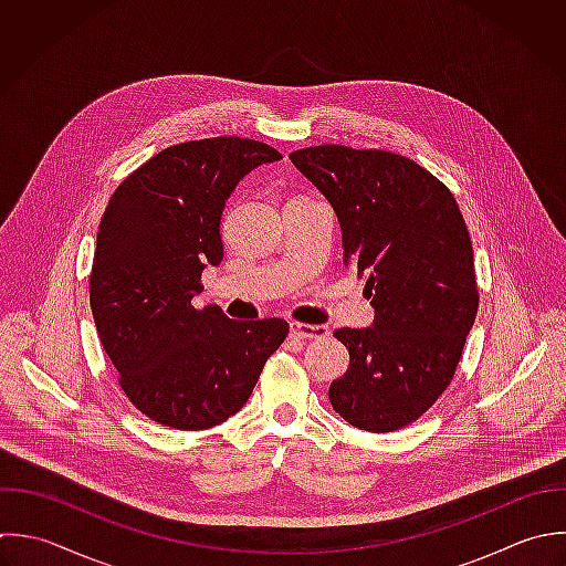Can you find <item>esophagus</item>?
Wrapping results in <instances>:
<instances>
[{"label": "esophagus", "mask_w": 566, "mask_h": 566, "mask_svg": "<svg viewBox=\"0 0 566 566\" xmlns=\"http://www.w3.org/2000/svg\"><path fill=\"white\" fill-rule=\"evenodd\" d=\"M291 335L297 337V339H322V337H328L331 331H328V326H322V324L293 322L291 324Z\"/></svg>", "instance_id": "1"}]
</instances>
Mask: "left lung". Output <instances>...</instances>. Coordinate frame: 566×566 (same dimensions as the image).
<instances>
[{"instance_id":"1","label":"left lung","mask_w":566,"mask_h":566,"mask_svg":"<svg viewBox=\"0 0 566 566\" xmlns=\"http://www.w3.org/2000/svg\"><path fill=\"white\" fill-rule=\"evenodd\" d=\"M291 163L331 202L344 266L366 277L368 328H339L350 366L328 399L350 426L392 432L450 386L479 311L472 240L450 189L415 160L344 145Z\"/></svg>"}]
</instances>
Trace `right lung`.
I'll return each mask as SVG.
<instances>
[{
    "label": "right lung",
    "instance_id": "right-lung-1",
    "mask_svg": "<svg viewBox=\"0 0 566 566\" xmlns=\"http://www.w3.org/2000/svg\"><path fill=\"white\" fill-rule=\"evenodd\" d=\"M282 154L220 136L163 149L112 193L96 233L90 306L120 388L151 421L207 430L251 397L284 319L202 311L200 275L224 258L222 211L238 182Z\"/></svg>",
    "mask_w": 566,
    "mask_h": 566
}]
</instances>
